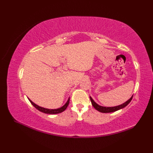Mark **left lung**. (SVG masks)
<instances>
[{
    "label": "left lung",
    "mask_w": 153,
    "mask_h": 153,
    "mask_svg": "<svg viewBox=\"0 0 153 153\" xmlns=\"http://www.w3.org/2000/svg\"><path fill=\"white\" fill-rule=\"evenodd\" d=\"M132 98H133V96L128 101H126L125 103L120 105H118V106H112V107H106V106H103L99 105L98 104H97L93 100H92V98L91 96H90V100L91 101V103H92V106H94V108L96 110H97L98 111H99V112H102V113H110V112H115V111L124 108L125 106H126L129 103H130V101L132 100Z\"/></svg>",
    "instance_id": "1"
}]
</instances>
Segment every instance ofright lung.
<instances>
[{"instance_id":"add662e5","label":"right lung","mask_w":153,"mask_h":153,"mask_svg":"<svg viewBox=\"0 0 153 153\" xmlns=\"http://www.w3.org/2000/svg\"><path fill=\"white\" fill-rule=\"evenodd\" d=\"M28 99L30 101L31 104L33 105L36 109H38L39 111H40V112H42L45 114H59V113L62 112L63 111H64L66 109V108L68 107V106L69 105V98L67 101V102L64 104V105H63L62 107L57 108V109H48V108H43V107H41V106L37 105L36 104L32 102V101L29 98H28Z\"/></svg>"}]
</instances>
